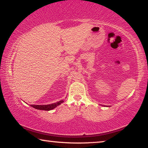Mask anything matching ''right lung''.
<instances>
[{"mask_svg":"<svg viewBox=\"0 0 148 148\" xmlns=\"http://www.w3.org/2000/svg\"><path fill=\"white\" fill-rule=\"evenodd\" d=\"M64 101H60L59 102H56V103L53 104H47V105H33L32 104L31 106L34 108L38 109V110H46V111H49V110H53L55 108H56L57 106L61 104Z\"/></svg>","mask_w":148,"mask_h":148,"instance_id":"add662e5","label":"right lung"}]
</instances>
